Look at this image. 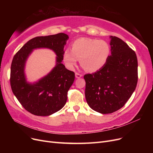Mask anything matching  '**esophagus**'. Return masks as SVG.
Wrapping results in <instances>:
<instances>
[{"label": "esophagus", "mask_w": 153, "mask_h": 153, "mask_svg": "<svg viewBox=\"0 0 153 153\" xmlns=\"http://www.w3.org/2000/svg\"><path fill=\"white\" fill-rule=\"evenodd\" d=\"M82 76V75L80 73H75V77L76 78H81Z\"/></svg>", "instance_id": "1"}]
</instances>
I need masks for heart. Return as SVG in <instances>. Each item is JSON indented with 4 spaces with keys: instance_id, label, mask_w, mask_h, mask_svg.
<instances>
[{
    "instance_id": "heart-1",
    "label": "heart",
    "mask_w": 153,
    "mask_h": 153,
    "mask_svg": "<svg viewBox=\"0 0 153 153\" xmlns=\"http://www.w3.org/2000/svg\"><path fill=\"white\" fill-rule=\"evenodd\" d=\"M110 53V47L105 41L81 38L73 41L71 50H65L63 59L69 69H73L80 59L81 66L86 71L94 72L105 65Z\"/></svg>"
}]
</instances>
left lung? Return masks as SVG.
Listing matches in <instances>:
<instances>
[{
    "label": "left lung",
    "mask_w": 153,
    "mask_h": 153,
    "mask_svg": "<svg viewBox=\"0 0 153 153\" xmlns=\"http://www.w3.org/2000/svg\"><path fill=\"white\" fill-rule=\"evenodd\" d=\"M110 38L111 55L105 65L99 71L84 76L88 105L103 114L121 108L135 90L138 81L135 51L117 37Z\"/></svg>",
    "instance_id": "1"
}]
</instances>
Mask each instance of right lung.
Returning a JSON list of instances; mask_svg holds the SVG:
<instances>
[{"label": "right lung", "mask_w": 153, "mask_h": 153, "mask_svg": "<svg viewBox=\"0 0 153 153\" xmlns=\"http://www.w3.org/2000/svg\"><path fill=\"white\" fill-rule=\"evenodd\" d=\"M69 37L64 33L38 36L29 40L14 56L10 73L11 89L27 111L38 116H48L65 105L68 92L75 80V73L61 63L64 47ZM47 48L57 56V64L49 74L35 84L27 83L24 74L27 57L35 48Z\"/></svg>", "instance_id": "1"}]
</instances>
